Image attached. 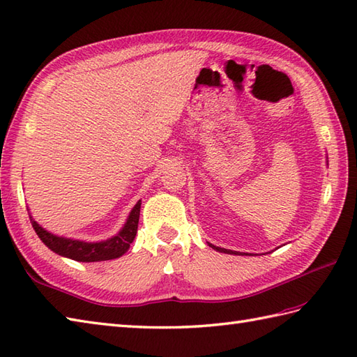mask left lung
Listing matches in <instances>:
<instances>
[{"instance_id": "obj_1", "label": "left lung", "mask_w": 357, "mask_h": 357, "mask_svg": "<svg viewBox=\"0 0 357 357\" xmlns=\"http://www.w3.org/2000/svg\"><path fill=\"white\" fill-rule=\"evenodd\" d=\"M208 245L213 248V250H216V252H221V253H227V255H247V253H239V252H233V250H227V248H221V247H216V245H213V244H210L208 242Z\"/></svg>"}]
</instances>
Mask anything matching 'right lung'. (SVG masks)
Returning <instances> with one entry per match:
<instances>
[{"label":"right lung","mask_w":357,"mask_h":357,"mask_svg":"<svg viewBox=\"0 0 357 357\" xmlns=\"http://www.w3.org/2000/svg\"><path fill=\"white\" fill-rule=\"evenodd\" d=\"M139 211L141 201L135 204V207L127 216V221L123 225V229H121L115 236L96 242L58 236V234L43 229V227L32 218V215H30V222H32V227L36 231L38 238H40L44 242V245L49 247L53 253L69 257V259L78 262H101L116 259V257H121L128 248H130V244L136 236V231H138Z\"/></svg>","instance_id":"right-lung-1"}]
</instances>
